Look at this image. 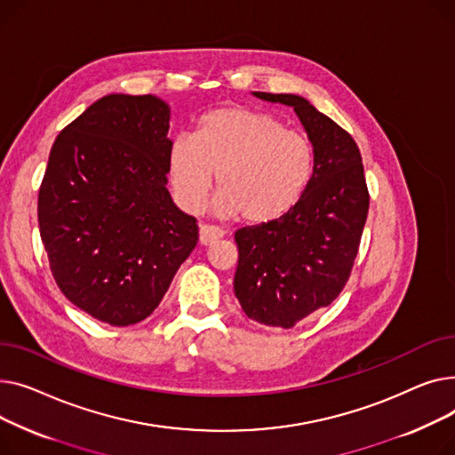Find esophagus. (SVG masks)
I'll use <instances>...</instances> for the list:
<instances>
[{"mask_svg": "<svg viewBox=\"0 0 455 455\" xmlns=\"http://www.w3.org/2000/svg\"><path fill=\"white\" fill-rule=\"evenodd\" d=\"M222 235H224V231L220 228H217V226H209V224H202L200 226V243L204 246L212 244V243H215V240L222 238Z\"/></svg>", "mask_w": 455, "mask_h": 455, "instance_id": "obj_1", "label": "esophagus"}]
</instances>
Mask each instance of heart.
I'll return each instance as SVG.
<instances>
[{
  "mask_svg": "<svg viewBox=\"0 0 455 455\" xmlns=\"http://www.w3.org/2000/svg\"><path fill=\"white\" fill-rule=\"evenodd\" d=\"M167 172L185 211L205 204L217 174L219 215L264 226L283 219L307 193L315 147L270 112L222 106L200 117L193 136L174 138Z\"/></svg>",
  "mask_w": 455,
  "mask_h": 455,
  "instance_id": "1",
  "label": "heart"
}]
</instances>
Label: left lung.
Here are the masks:
<instances>
[{"label":"left lung","mask_w":455,"mask_h":455,"mask_svg":"<svg viewBox=\"0 0 455 455\" xmlns=\"http://www.w3.org/2000/svg\"><path fill=\"white\" fill-rule=\"evenodd\" d=\"M255 97L291 106L315 147V172L299 204L272 224L235 233V296L253 322L290 329L329 307L349 281L369 211L358 145L325 114L290 93Z\"/></svg>","instance_id":"obj_1"}]
</instances>
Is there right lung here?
<instances>
[{
    "instance_id": "right-lung-1",
    "label": "right lung",
    "mask_w": 455,
    "mask_h": 455,
    "mask_svg": "<svg viewBox=\"0 0 455 455\" xmlns=\"http://www.w3.org/2000/svg\"><path fill=\"white\" fill-rule=\"evenodd\" d=\"M171 108L112 93L69 123L38 193L49 268L64 296L114 327L143 322L198 243L167 191Z\"/></svg>"
}]
</instances>
